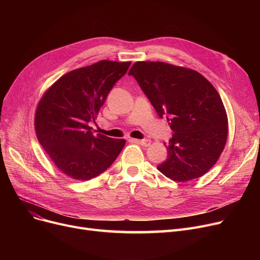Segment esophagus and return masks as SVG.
Masks as SVG:
<instances>
[{
	"label": "esophagus",
	"mask_w": 260,
	"mask_h": 260,
	"mask_svg": "<svg viewBox=\"0 0 260 260\" xmlns=\"http://www.w3.org/2000/svg\"><path fill=\"white\" fill-rule=\"evenodd\" d=\"M132 141H134V142H136V143H138V144H140V145H143V146H148V145H151V143H152V141L149 140V139H141V140L133 139Z\"/></svg>",
	"instance_id": "esophagus-1"
}]
</instances>
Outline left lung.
I'll return each instance as SVG.
<instances>
[{
    "label": "left lung",
    "instance_id": "8db88e82",
    "mask_svg": "<svg viewBox=\"0 0 260 260\" xmlns=\"http://www.w3.org/2000/svg\"><path fill=\"white\" fill-rule=\"evenodd\" d=\"M128 75L174 132L168 159L158 171L179 182L203 176L221 155L228 137L219 93L198 72L165 62H136Z\"/></svg>",
    "mask_w": 260,
    "mask_h": 260
}]
</instances>
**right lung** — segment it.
Here are the masks:
<instances>
[{
    "mask_svg": "<svg viewBox=\"0 0 260 260\" xmlns=\"http://www.w3.org/2000/svg\"><path fill=\"white\" fill-rule=\"evenodd\" d=\"M131 62L103 60L67 73L40 100L35 118L37 138L56 167L76 180H89L113 165L124 139L93 134L107 94Z\"/></svg>",
    "mask_w": 260,
    "mask_h": 260,
    "instance_id": "add662e5",
    "label": "right lung"
}]
</instances>
